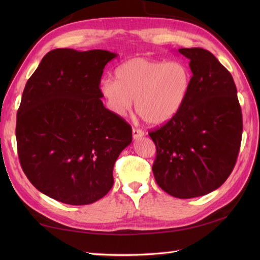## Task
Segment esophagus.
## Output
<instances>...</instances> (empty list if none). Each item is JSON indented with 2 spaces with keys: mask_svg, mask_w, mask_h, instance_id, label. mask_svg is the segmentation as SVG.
<instances>
[{
  "mask_svg": "<svg viewBox=\"0 0 260 260\" xmlns=\"http://www.w3.org/2000/svg\"><path fill=\"white\" fill-rule=\"evenodd\" d=\"M144 132L140 128H133V139L137 140V139H141L142 136H144Z\"/></svg>",
  "mask_w": 260,
  "mask_h": 260,
  "instance_id": "obj_1",
  "label": "esophagus"
}]
</instances>
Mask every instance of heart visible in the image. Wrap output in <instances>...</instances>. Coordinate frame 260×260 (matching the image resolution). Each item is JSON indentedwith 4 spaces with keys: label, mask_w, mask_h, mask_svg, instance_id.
<instances>
[{
    "label": "heart",
    "mask_w": 260,
    "mask_h": 260,
    "mask_svg": "<svg viewBox=\"0 0 260 260\" xmlns=\"http://www.w3.org/2000/svg\"><path fill=\"white\" fill-rule=\"evenodd\" d=\"M191 87V71L182 62L132 58L116 69V79L99 82V92L110 112L124 116L135 110L150 125L168 123L179 113Z\"/></svg>",
    "instance_id": "obj_1"
}]
</instances>
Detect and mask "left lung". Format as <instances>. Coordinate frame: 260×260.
<instances>
[{"label": "left lung", "mask_w": 260, "mask_h": 260, "mask_svg": "<svg viewBox=\"0 0 260 260\" xmlns=\"http://www.w3.org/2000/svg\"><path fill=\"white\" fill-rule=\"evenodd\" d=\"M190 60L191 87L179 113L148 133L156 146L153 174L170 196L191 199L217 190L238 157L242 115L233 76L202 48L178 50Z\"/></svg>", "instance_id": "1"}]
</instances>
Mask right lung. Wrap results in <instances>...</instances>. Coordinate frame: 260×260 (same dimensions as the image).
<instances>
[{
  "mask_svg": "<svg viewBox=\"0 0 260 260\" xmlns=\"http://www.w3.org/2000/svg\"><path fill=\"white\" fill-rule=\"evenodd\" d=\"M106 50L54 49L27 80L16 116L22 170L43 194L73 206L96 202L114 184L113 169L132 127L101 101Z\"/></svg>",
  "mask_w": 260,
  "mask_h": 260,
  "instance_id": "add662e5",
  "label": "right lung"
}]
</instances>
